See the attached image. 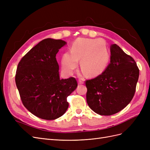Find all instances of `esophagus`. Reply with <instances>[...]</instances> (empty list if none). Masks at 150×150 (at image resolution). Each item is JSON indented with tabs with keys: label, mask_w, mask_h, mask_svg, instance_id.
Returning <instances> with one entry per match:
<instances>
[{
	"label": "esophagus",
	"mask_w": 150,
	"mask_h": 150,
	"mask_svg": "<svg viewBox=\"0 0 150 150\" xmlns=\"http://www.w3.org/2000/svg\"><path fill=\"white\" fill-rule=\"evenodd\" d=\"M78 84H84V82H83V81H78Z\"/></svg>",
	"instance_id": "obj_1"
}]
</instances>
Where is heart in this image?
I'll use <instances>...</instances> for the list:
<instances>
[{
	"instance_id": "obj_1",
	"label": "heart",
	"mask_w": 150,
	"mask_h": 150,
	"mask_svg": "<svg viewBox=\"0 0 150 150\" xmlns=\"http://www.w3.org/2000/svg\"><path fill=\"white\" fill-rule=\"evenodd\" d=\"M82 69L79 76H99L104 71L110 61L106 44L99 39L78 38L72 43L71 51L63 54L61 67L66 75H71L78 67L79 60Z\"/></svg>"
}]
</instances>
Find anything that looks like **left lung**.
Wrapping results in <instances>:
<instances>
[{
	"instance_id": "left-lung-1",
	"label": "left lung",
	"mask_w": 150,
	"mask_h": 150,
	"mask_svg": "<svg viewBox=\"0 0 150 150\" xmlns=\"http://www.w3.org/2000/svg\"><path fill=\"white\" fill-rule=\"evenodd\" d=\"M110 52V63L106 69L96 78L86 82L89 107L104 116L116 114L131 102L139 73L133 57L117 45H111Z\"/></svg>"
}]
</instances>
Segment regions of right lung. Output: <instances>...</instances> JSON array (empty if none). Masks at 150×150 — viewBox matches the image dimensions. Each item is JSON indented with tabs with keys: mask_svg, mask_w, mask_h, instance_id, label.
<instances>
[{
	"mask_svg": "<svg viewBox=\"0 0 150 150\" xmlns=\"http://www.w3.org/2000/svg\"><path fill=\"white\" fill-rule=\"evenodd\" d=\"M67 43L47 38L32 48L19 62L16 83L24 106L32 114L46 120L64 114L68 96L78 86L75 78L61 79L56 54Z\"/></svg>",
	"mask_w": 150,
	"mask_h": 150,
	"instance_id": "obj_1",
	"label": "right lung"
}]
</instances>
